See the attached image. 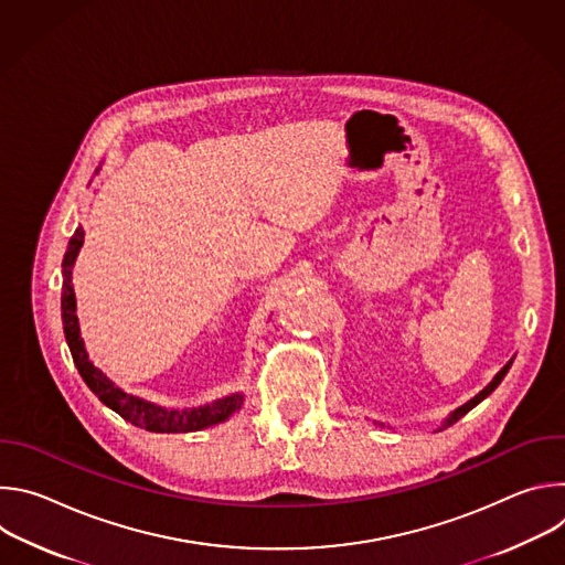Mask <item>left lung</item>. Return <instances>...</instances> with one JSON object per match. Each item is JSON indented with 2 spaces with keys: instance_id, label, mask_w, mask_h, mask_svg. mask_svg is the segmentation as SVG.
<instances>
[{
  "instance_id": "1",
  "label": "left lung",
  "mask_w": 565,
  "mask_h": 565,
  "mask_svg": "<svg viewBox=\"0 0 565 565\" xmlns=\"http://www.w3.org/2000/svg\"><path fill=\"white\" fill-rule=\"evenodd\" d=\"M510 366H512V360H510V362H508V364H505V366H503V369L497 373V377H494V380H492V382H490L486 388H482V391H480L476 397H471L469 402H465L462 407H458V409H456V412H454V414H451V416L445 420V427H449V425L458 423V420H460L465 414H469V412H471V409L478 405V402L486 399V397H488V395H490V393H492V391H494V388L501 384V380L505 377V373L510 371Z\"/></svg>"
}]
</instances>
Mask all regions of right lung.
<instances>
[{"label": "right lung", "instance_id": "obj_1", "mask_svg": "<svg viewBox=\"0 0 565 565\" xmlns=\"http://www.w3.org/2000/svg\"><path fill=\"white\" fill-rule=\"evenodd\" d=\"M85 241V230L77 227L75 234L68 241V248L64 253L62 262V324H64V338L71 349L73 362L87 382V386L98 395L103 405L114 409L118 416L129 420L136 427H142L147 431L156 434H181V431H199L212 425H218L227 420L236 409H241V402H244V395H227L221 399H214L212 405L196 407V409H160L156 405H149V402L134 397L118 388L107 375H103L100 369H96L89 362V355L85 351L83 340H79V327H77V317H75V295H73V284H71V268L77 257L79 246Z\"/></svg>", "mask_w": 565, "mask_h": 565}]
</instances>
